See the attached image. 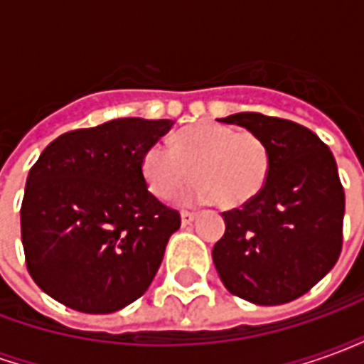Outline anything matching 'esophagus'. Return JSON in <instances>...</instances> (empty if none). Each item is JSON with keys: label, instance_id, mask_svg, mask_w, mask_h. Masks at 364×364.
I'll return each instance as SVG.
<instances>
[{"label": "esophagus", "instance_id": "obj_1", "mask_svg": "<svg viewBox=\"0 0 364 364\" xmlns=\"http://www.w3.org/2000/svg\"><path fill=\"white\" fill-rule=\"evenodd\" d=\"M195 218H197V214H195V213H191V210H181L183 226H187V224H191V222L195 220Z\"/></svg>", "mask_w": 364, "mask_h": 364}]
</instances>
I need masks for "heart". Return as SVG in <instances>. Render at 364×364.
Wrapping results in <instances>:
<instances>
[{
	"mask_svg": "<svg viewBox=\"0 0 364 364\" xmlns=\"http://www.w3.org/2000/svg\"><path fill=\"white\" fill-rule=\"evenodd\" d=\"M267 144L250 130L220 122H198L179 130L173 146L151 144L144 151L142 171L148 187L159 198H171L189 183L193 197L236 208L259 195L269 177Z\"/></svg>",
	"mask_w": 364,
	"mask_h": 364,
	"instance_id": "1",
	"label": "heart"
}]
</instances>
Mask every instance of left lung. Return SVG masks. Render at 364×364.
Wrapping results in <instances>:
<instances>
[{
	"label": "left lung",
	"mask_w": 364,
	"mask_h": 364,
	"mask_svg": "<svg viewBox=\"0 0 364 364\" xmlns=\"http://www.w3.org/2000/svg\"><path fill=\"white\" fill-rule=\"evenodd\" d=\"M240 124L267 144L269 177L242 208L222 213L224 236L213 259L224 287L253 304L296 300L333 269L343 245L345 193L333 154L312 130L261 112Z\"/></svg>",
	"instance_id": "left-lung-1"
}]
</instances>
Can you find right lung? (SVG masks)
<instances>
[{
	"label": "right lung",
	"instance_id": "1",
	"mask_svg": "<svg viewBox=\"0 0 364 364\" xmlns=\"http://www.w3.org/2000/svg\"><path fill=\"white\" fill-rule=\"evenodd\" d=\"M171 127L130 117L70 130L31 167L21 205L25 261L60 304L111 314L148 290L181 216L148 191L142 158Z\"/></svg>",
	"mask_w": 364,
	"mask_h": 364
}]
</instances>
